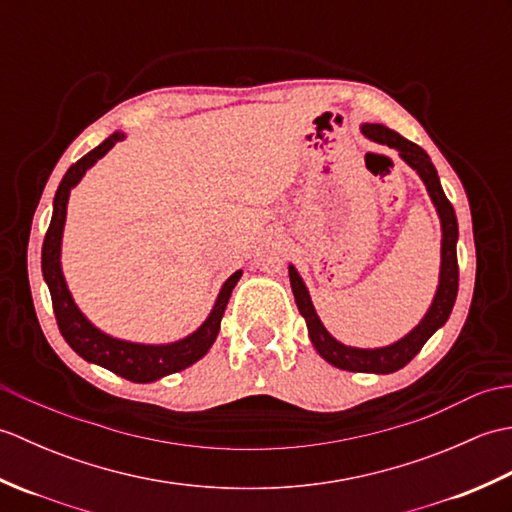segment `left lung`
<instances>
[{"label": "left lung", "mask_w": 512, "mask_h": 512, "mask_svg": "<svg viewBox=\"0 0 512 512\" xmlns=\"http://www.w3.org/2000/svg\"><path fill=\"white\" fill-rule=\"evenodd\" d=\"M361 132L369 140H374V143L396 149L400 158L405 160L411 169L418 171V176L422 178L424 187H427L431 195V202L436 204V211L440 215V224H442V264H440V284L429 312L424 314V319L407 336H402L400 341L391 343L387 347H376V350L347 347L336 341L334 336L323 328L321 319L317 317V310L312 306L310 292L306 284H303V279L299 277L295 266H288V275H290V286H292V295H295V301H297V308L301 312V317L306 319L310 341L314 347H317V352L325 358V361L339 369H347V372L391 374V372H398L400 367H405L411 358L422 350V345L431 339V334L447 323L449 314L453 310L455 297H458V279H460L458 250H455V244H458V217H455L453 204L447 200V195L442 191L438 171L433 167L427 151L418 147L416 143H411V140L402 138L398 132H394V129H389L385 125L365 123L361 127Z\"/></svg>", "instance_id": "left-lung-1"}]
</instances>
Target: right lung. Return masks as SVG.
<instances>
[{
    "mask_svg": "<svg viewBox=\"0 0 512 512\" xmlns=\"http://www.w3.org/2000/svg\"><path fill=\"white\" fill-rule=\"evenodd\" d=\"M123 138L125 134L121 132L112 134L110 138H105L99 147H94L90 154L76 160L74 165L65 171L57 195H54L52 220L48 226L46 239H43L41 270L43 279H46V284L50 288L52 310L54 317H57V325L65 343H68L81 358H85V361L110 369L116 376H123L127 380H132V383H154V380L162 376L187 369L209 352V347L217 339V332H220V321L224 317L226 303L231 299V292L239 277H242V270H237V273H233L224 281L211 314L206 317L200 328L189 334L187 339H180L176 343L143 345L121 341L101 332L99 328H94V325L85 319V314L76 308L61 273V237L65 226V211H68L70 191L79 184V180L85 176V171H88L96 160H101L116 143H121Z\"/></svg>",
    "mask_w": 512,
    "mask_h": 512,
    "instance_id": "1",
    "label": "right lung"
}]
</instances>
